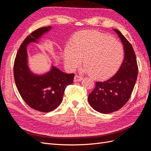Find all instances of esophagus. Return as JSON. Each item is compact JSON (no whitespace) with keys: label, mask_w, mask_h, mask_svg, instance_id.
I'll return each instance as SVG.
<instances>
[{"label":"esophagus","mask_w":151,"mask_h":151,"mask_svg":"<svg viewBox=\"0 0 151 151\" xmlns=\"http://www.w3.org/2000/svg\"><path fill=\"white\" fill-rule=\"evenodd\" d=\"M83 77L79 76V75H76L74 77V81L75 82H79L81 81L82 79H83Z\"/></svg>","instance_id":"esophagus-1"}]
</instances>
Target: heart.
Instances as JSON below:
<instances>
[{"label": "heart", "instance_id": "obj_1", "mask_svg": "<svg viewBox=\"0 0 151 151\" xmlns=\"http://www.w3.org/2000/svg\"><path fill=\"white\" fill-rule=\"evenodd\" d=\"M124 48L117 40L95 30H84L76 33L70 43L65 45L63 58L71 70L83 61L84 71L91 72L94 78L106 79L119 69L124 58Z\"/></svg>", "mask_w": 151, "mask_h": 151}]
</instances>
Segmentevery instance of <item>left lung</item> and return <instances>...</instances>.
Listing matches in <instances>:
<instances>
[{"instance_id": "obj_1", "label": "left lung", "mask_w": 151, "mask_h": 151, "mask_svg": "<svg viewBox=\"0 0 151 151\" xmlns=\"http://www.w3.org/2000/svg\"><path fill=\"white\" fill-rule=\"evenodd\" d=\"M124 47L125 57L116 74L105 81L96 82L89 94L91 106L101 113H110L122 108L129 101L138 75V65L132 45L118 29H114Z\"/></svg>"}]
</instances>
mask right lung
<instances>
[{
    "label": "right lung",
    "instance_id": "add662e5",
    "mask_svg": "<svg viewBox=\"0 0 151 151\" xmlns=\"http://www.w3.org/2000/svg\"><path fill=\"white\" fill-rule=\"evenodd\" d=\"M51 27H43L34 31L21 43L14 63V77L17 89L25 103L35 110L50 112L62 101L66 87L72 84L74 74H66L55 67L44 75H35L27 64L26 47L37 40Z\"/></svg>",
    "mask_w": 151,
    "mask_h": 151
}]
</instances>
